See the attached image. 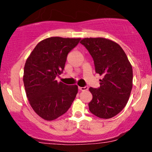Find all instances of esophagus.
Returning a JSON list of instances; mask_svg holds the SVG:
<instances>
[{"mask_svg":"<svg viewBox=\"0 0 152 152\" xmlns=\"http://www.w3.org/2000/svg\"><path fill=\"white\" fill-rule=\"evenodd\" d=\"M88 86H84V87L78 86V89H79L80 91H86V90H88Z\"/></svg>","mask_w":152,"mask_h":152,"instance_id":"esophagus-1","label":"esophagus"}]
</instances>
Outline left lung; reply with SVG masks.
I'll return each mask as SVG.
<instances>
[{"mask_svg":"<svg viewBox=\"0 0 152 152\" xmlns=\"http://www.w3.org/2000/svg\"><path fill=\"white\" fill-rule=\"evenodd\" d=\"M94 59L95 70L103 76L100 87L89 91L92 114L102 118H112L125 107L133 85V70L126 53L118 43L105 38H85L81 42Z\"/></svg>","mask_w":152,"mask_h":152,"instance_id":"8db88e82","label":"left lung"}]
</instances>
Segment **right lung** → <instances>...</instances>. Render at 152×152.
Wrapping results in <instances>:
<instances>
[{"label": "right lung", "instance_id": "right-lung-1", "mask_svg": "<svg viewBox=\"0 0 152 152\" xmlns=\"http://www.w3.org/2000/svg\"><path fill=\"white\" fill-rule=\"evenodd\" d=\"M81 38L50 37L40 41L24 66L26 96L40 117L52 121L64 114L78 93L76 85L64 84L56 77L64 69L67 55Z\"/></svg>", "mask_w": 152, "mask_h": 152}]
</instances>
